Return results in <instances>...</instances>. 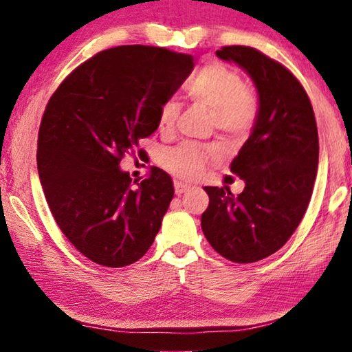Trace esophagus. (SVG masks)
Returning a JSON list of instances; mask_svg holds the SVG:
<instances>
[{"label": "esophagus", "instance_id": "esophagus-1", "mask_svg": "<svg viewBox=\"0 0 352 352\" xmlns=\"http://www.w3.org/2000/svg\"><path fill=\"white\" fill-rule=\"evenodd\" d=\"M174 188H175V194H177V195H182V194H184V192H186V190L189 189L188 184H184V183H182V182H175V183H174Z\"/></svg>", "mask_w": 352, "mask_h": 352}]
</instances>
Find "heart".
Wrapping results in <instances>:
<instances>
[{"label": "heart", "mask_w": 352, "mask_h": 352, "mask_svg": "<svg viewBox=\"0 0 352 352\" xmlns=\"http://www.w3.org/2000/svg\"><path fill=\"white\" fill-rule=\"evenodd\" d=\"M190 102L210 111L214 129L230 140L243 138L253 129L259 113L258 94L242 82L239 73L222 63L201 68L186 85ZM180 113V104L166 99L158 110V130L169 135ZM219 153L217 146H195L189 142L163 155V166L182 180H192L204 172L205 163Z\"/></svg>", "instance_id": "1"}]
</instances>
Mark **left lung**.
<instances>
[{
    "label": "left lung",
    "mask_w": 352,
    "mask_h": 352,
    "mask_svg": "<svg viewBox=\"0 0 352 352\" xmlns=\"http://www.w3.org/2000/svg\"><path fill=\"white\" fill-rule=\"evenodd\" d=\"M216 54L252 77L259 113L230 166L245 188L233 195L228 186H205L210 205L201 230L219 254L248 264L278 252L305 216L317 177L318 130L305 88L281 63L248 46H223Z\"/></svg>",
    "instance_id": "1"
}]
</instances>
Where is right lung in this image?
<instances>
[{
    "label": "right lung",
    "mask_w": 352,
    "mask_h": 352,
    "mask_svg": "<svg viewBox=\"0 0 352 352\" xmlns=\"http://www.w3.org/2000/svg\"><path fill=\"white\" fill-rule=\"evenodd\" d=\"M192 68V56L164 47H110L77 67L46 105L40 183L62 233L99 265L133 264L160 231L174 197L172 178L152 168L133 186L119 164L158 129L160 105Z\"/></svg>",
    "instance_id": "add662e5"
}]
</instances>
